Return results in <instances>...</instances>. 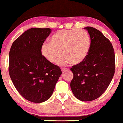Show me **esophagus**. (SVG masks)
Instances as JSON below:
<instances>
[{
    "instance_id": "1",
    "label": "esophagus",
    "mask_w": 123,
    "mask_h": 123,
    "mask_svg": "<svg viewBox=\"0 0 123 123\" xmlns=\"http://www.w3.org/2000/svg\"><path fill=\"white\" fill-rule=\"evenodd\" d=\"M62 70L63 72H64L69 70V69H68V68H62Z\"/></svg>"
}]
</instances>
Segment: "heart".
Here are the masks:
<instances>
[{
	"label": "heart",
	"mask_w": 123,
	"mask_h": 123,
	"mask_svg": "<svg viewBox=\"0 0 123 123\" xmlns=\"http://www.w3.org/2000/svg\"><path fill=\"white\" fill-rule=\"evenodd\" d=\"M90 45V38L86 30H62L52 36L51 42H45L42 45L41 53L51 63L56 62L61 53L63 55L58 60V64L64 65L71 62L77 64L83 62L87 56Z\"/></svg>",
	"instance_id": "b5f03b06"
}]
</instances>
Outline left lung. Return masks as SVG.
Wrapping results in <instances>:
<instances>
[{
  "label": "left lung",
  "instance_id": "1",
  "mask_svg": "<svg viewBox=\"0 0 123 123\" xmlns=\"http://www.w3.org/2000/svg\"><path fill=\"white\" fill-rule=\"evenodd\" d=\"M91 43L88 55L70 70L74 78L70 88L80 100L92 101L100 96L109 86L115 73V53L112 45L101 31L86 27Z\"/></svg>",
  "mask_w": 123,
  "mask_h": 123
}]
</instances>
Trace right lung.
Masks as SVG:
<instances>
[{
  "mask_svg": "<svg viewBox=\"0 0 123 123\" xmlns=\"http://www.w3.org/2000/svg\"><path fill=\"white\" fill-rule=\"evenodd\" d=\"M51 32L49 28H31L14 41L9 54V74L21 95L42 103L49 99L62 74L58 66L47 61L41 48Z\"/></svg>",
  "mask_w": 123,
  "mask_h": 123,
  "instance_id": "1",
  "label": "right lung"
}]
</instances>
